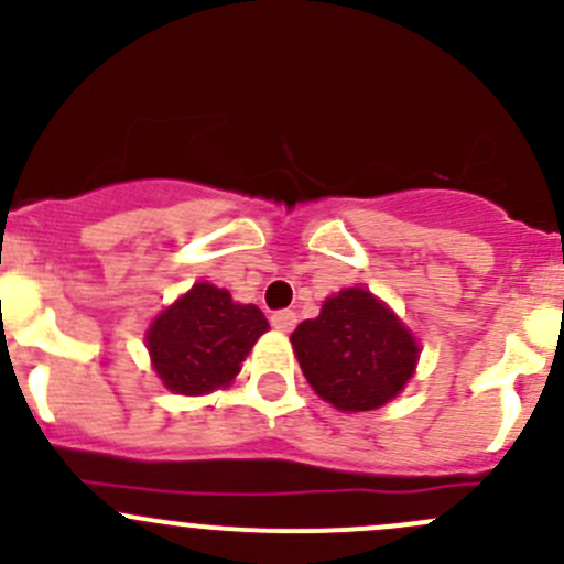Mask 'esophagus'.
Wrapping results in <instances>:
<instances>
[{"mask_svg": "<svg viewBox=\"0 0 564 564\" xmlns=\"http://www.w3.org/2000/svg\"><path fill=\"white\" fill-rule=\"evenodd\" d=\"M272 327L281 329V333H292L294 324H297V316H294V311H275V314L270 316Z\"/></svg>", "mask_w": 564, "mask_h": 564, "instance_id": "obj_1", "label": "esophagus"}]
</instances>
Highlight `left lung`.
Returning a JSON list of instances; mask_svg holds the SVG:
<instances>
[{"mask_svg":"<svg viewBox=\"0 0 564 564\" xmlns=\"http://www.w3.org/2000/svg\"><path fill=\"white\" fill-rule=\"evenodd\" d=\"M294 355L318 398L340 412H371L398 395L417 368L420 346L368 289H344L292 333Z\"/></svg>","mask_w":564,"mask_h":564,"instance_id":"obj_1","label":"left lung"}]
</instances>
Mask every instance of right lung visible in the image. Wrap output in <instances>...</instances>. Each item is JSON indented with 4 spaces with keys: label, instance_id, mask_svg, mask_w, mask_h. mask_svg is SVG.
Returning <instances> with one entry per match:
<instances>
[{
    "label": "right lung",
    "instance_id": "obj_1",
    "mask_svg": "<svg viewBox=\"0 0 564 564\" xmlns=\"http://www.w3.org/2000/svg\"><path fill=\"white\" fill-rule=\"evenodd\" d=\"M270 329L256 305L231 300L226 289L193 283L147 329V349L161 382L180 395L229 388L256 340Z\"/></svg>",
    "mask_w": 564,
    "mask_h": 564
}]
</instances>
